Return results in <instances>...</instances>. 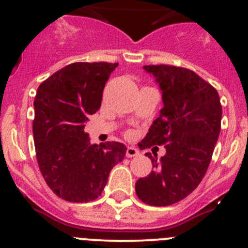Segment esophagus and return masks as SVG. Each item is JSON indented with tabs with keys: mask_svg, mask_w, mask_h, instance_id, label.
<instances>
[{
	"mask_svg": "<svg viewBox=\"0 0 248 248\" xmlns=\"http://www.w3.org/2000/svg\"><path fill=\"white\" fill-rule=\"evenodd\" d=\"M138 155H139V150L138 149H136V147H133V146L127 147L126 156L128 157V158H132V157H136V156H138Z\"/></svg>",
	"mask_w": 248,
	"mask_h": 248,
	"instance_id": "34e87169",
	"label": "esophagus"
}]
</instances>
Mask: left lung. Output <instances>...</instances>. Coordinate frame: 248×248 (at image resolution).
I'll return each instance as SVG.
<instances>
[{"label":"left lung","mask_w":248,"mask_h":248,"mask_svg":"<svg viewBox=\"0 0 248 248\" xmlns=\"http://www.w3.org/2000/svg\"><path fill=\"white\" fill-rule=\"evenodd\" d=\"M144 69L156 78L164 107L152 122L140 149L164 145L157 158L147 152L154 171L136 182L137 196L152 206H168L186 198L206 174L221 131L218 92L184 67L151 64Z\"/></svg>","instance_id":"1"}]
</instances>
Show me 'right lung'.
Returning <instances> with one entry per match:
<instances>
[{
  "instance_id": "add662e5",
  "label": "right lung",
  "mask_w": 248,
  "mask_h": 248,
  "mask_svg": "<svg viewBox=\"0 0 248 248\" xmlns=\"http://www.w3.org/2000/svg\"><path fill=\"white\" fill-rule=\"evenodd\" d=\"M117 66L74 62L37 90L32 124L37 162L49 188L67 202L98 198L112 167L126 156L121 142L90 145L84 132L87 116L101 108L104 86Z\"/></svg>"
}]
</instances>
